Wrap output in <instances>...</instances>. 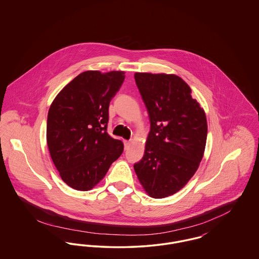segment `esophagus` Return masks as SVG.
Here are the masks:
<instances>
[{
	"label": "esophagus",
	"instance_id": "34e87169",
	"mask_svg": "<svg viewBox=\"0 0 259 259\" xmlns=\"http://www.w3.org/2000/svg\"><path fill=\"white\" fill-rule=\"evenodd\" d=\"M130 146H131V142L125 140V141H124V148H125V149H128Z\"/></svg>",
	"mask_w": 259,
	"mask_h": 259
}]
</instances>
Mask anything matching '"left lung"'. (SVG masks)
<instances>
[{
	"label": "left lung",
	"mask_w": 259,
	"mask_h": 259,
	"mask_svg": "<svg viewBox=\"0 0 259 259\" xmlns=\"http://www.w3.org/2000/svg\"><path fill=\"white\" fill-rule=\"evenodd\" d=\"M150 131L137 177L150 197H168L185 186L203 158L208 125L191 89L176 74L136 73Z\"/></svg>",
	"instance_id": "obj_1"
}]
</instances>
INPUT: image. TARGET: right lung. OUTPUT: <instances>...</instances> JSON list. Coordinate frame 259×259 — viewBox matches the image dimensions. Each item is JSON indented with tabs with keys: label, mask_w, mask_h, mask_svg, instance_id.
Returning a JSON list of instances; mask_svg holds the SVG:
<instances>
[{
	"label": "right lung",
	"mask_w": 259,
	"mask_h": 259,
	"mask_svg": "<svg viewBox=\"0 0 259 259\" xmlns=\"http://www.w3.org/2000/svg\"><path fill=\"white\" fill-rule=\"evenodd\" d=\"M124 72L87 71L53 100L48 114L47 142L63 182L87 191L104 179L123 152V143L107 132L109 106L123 83Z\"/></svg>",
	"instance_id": "1"
}]
</instances>
